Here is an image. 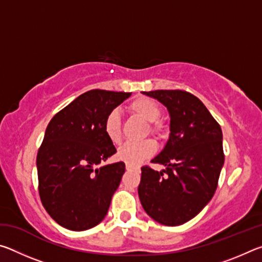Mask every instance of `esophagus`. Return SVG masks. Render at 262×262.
Masks as SVG:
<instances>
[{
  "mask_svg": "<svg viewBox=\"0 0 262 262\" xmlns=\"http://www.w3.org/2000/svg\"><path fill=\"white\" fill-rule=\"evenodd\" d=\"M126 168H127L128 171H132V170H139V168H137V167L133 166V165H129V164H127V165H126Z\"/></svg>",
  "mask_w": 262,
  "mask_h": 262,
  "instance_id": "34e87169",
  "label": "esophagus"
}]
</instances>
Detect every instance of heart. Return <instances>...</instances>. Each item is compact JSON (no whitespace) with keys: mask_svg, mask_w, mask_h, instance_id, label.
Here are the masks:
<instances>
[{"mask_svg":"<svg viewBox=\"0 0 262 262\" xmlns=\"http://www.w3.org/2000/svg\"><path fill=\"white\" fill-rule=\"evenodd\" d=\"M128 111L133 115L140 117L143 120L148 121L147 133L156 136L162 140L167 134V126L165 121L161 118L162 108L156 100L150 97H137L128 104ZM104 133L107 136L111 143L120 144L122 140L121 118L117 110L108 112L104 120ZM156 151V143L151 139L135 142V143H127L118 150L117 156L120 161L129 165H137L144 159L151 157Z\"/></svg>","mask_w":262,"mask_h":262,"instance_id":"1","label":"heart"}]
</instances>
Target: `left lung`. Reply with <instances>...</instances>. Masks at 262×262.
<instances>
[{
    "label": "left lung",
    "mask_w": 262,
    "mask_h": 262,
    "mask_svg": "<svg viewBox=\"0 0 262 262\" xmlns=\"http://www.w3.org/2000/svg\"><path fill=\"white\" fill-rule=\"evenodd\" d=\"M161 101L171 115V134L152 163L141 167L139 196L147 214L176 227L196 216L214 196L224 163L222 129L202 101L185 90L144 92Z\"/></svg>",
    "instance_id": "obj_1"
}]
</instances>
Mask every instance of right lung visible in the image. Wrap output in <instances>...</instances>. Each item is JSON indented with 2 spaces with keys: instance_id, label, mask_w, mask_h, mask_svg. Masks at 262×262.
Masks as SVG:
<instances>
[{
  "instance_id": "add662e5",
  "label": "right lung",
  "mask_w": 262,
  "mask_h": 262,
  "mask_svg": "<svg viewBox=\"0 0 262 262\" xmlns=\"http://www.w3.org/2000/svg\"><path fill=\"white\" fill-rule=\"evenodd\" d=\"M130 96L95 89L59 111L38 150V189L42 206L63 228L84 231L105 219L125 173L118 162L99 166L117 152L104 133L108 112Z\"/></svg>"
}]
</instances>
